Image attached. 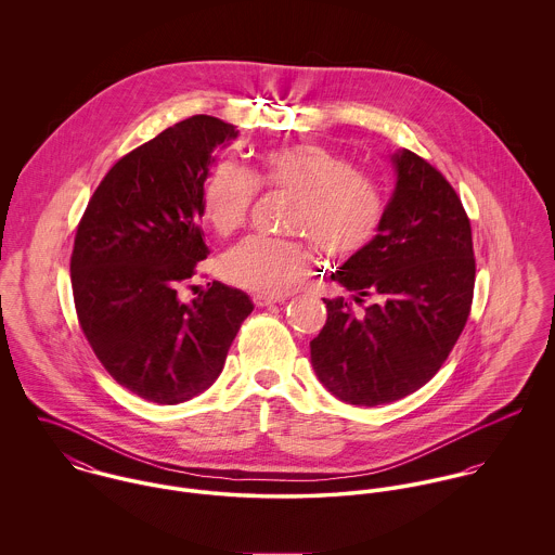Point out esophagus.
<instances>
[{"instance_id": "1", "label": "esophagus", "mask_w": 555, "mask_h": 555, "mask_svg": "<svg viewBox=\"0 0 555 555\" xmlns=\"http://www.w3.org/2000/svg\"><path fill=\"white\" fill-rule=\"evenodd\" d=\"M251 301H254V306H256V308H264V306H273V304L284 301V297H273V295H254V297H251Z\"/></svg>"}]
</instances>
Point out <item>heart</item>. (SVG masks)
<instances>
[{"label":"heart","mask_w":555,"mask_h":555,"mask_svg":"<svg viewBox=\"0 0 555 555\" xmlns=\"http://www.w3.org/2000/svg\"><path fill=\"white\" fill-rule=\"evenodd\" d=\"M258 188L295 196L288 229L306 233L328 256L350 258L378 237L387 214L380 183L357 170L352 159L312 143L264 152L256 168L220 162L201 194L205 220L220 235H231L247 220ZM312 267V247L304 238L249 235L227 249L220 273L233 286L284 295Z\"/></svg>","instance_id":"heart-1"}]
</instances>
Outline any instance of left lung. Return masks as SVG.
Returning a JSON list of instances; mask_svg holds the SVG:
<instances>
[{"label":"left lung","instance_id":"obj_1","mask_svg":"<svg viewBox=\"0 0 555 555\" xmlns=\"http://www.w3.org/2000/svg\"><path fill=\"white\" fill-rule=\"evenodd\" d=\"M397 185L378 237L331 280L375 304L354 314L324 299L326 322L310 341L322 385L354 405L418 391L451 354L473 308L470 218L447 177L414 152L393 156Z\"/></svg>","mask_w":555,"mask_h":555}]
</instances>
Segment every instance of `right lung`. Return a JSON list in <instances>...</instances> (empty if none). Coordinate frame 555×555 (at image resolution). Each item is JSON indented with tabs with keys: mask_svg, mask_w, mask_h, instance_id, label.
Wrapping results in <instances>:
<instances>
[{
	"mask_svg": "<svg viewBox=\"0 0 555 555\" xmlns=\"http://www.w3.org/2000/svg\"><path fill=\"white\" fill-rule=\"evenodd\" d=\"M237 130L192 115L117 159L80 218L70 258L82 335L102 367L154 403H181L220 376L249 297L220 282L179 288L207 258L198 227L214 152Z\"/></svg>",
	"mask_w": 555,
	"mask_h": 555,
	"instance_id": "obj_1",
	"label": "right lung"
}]
</instances>
